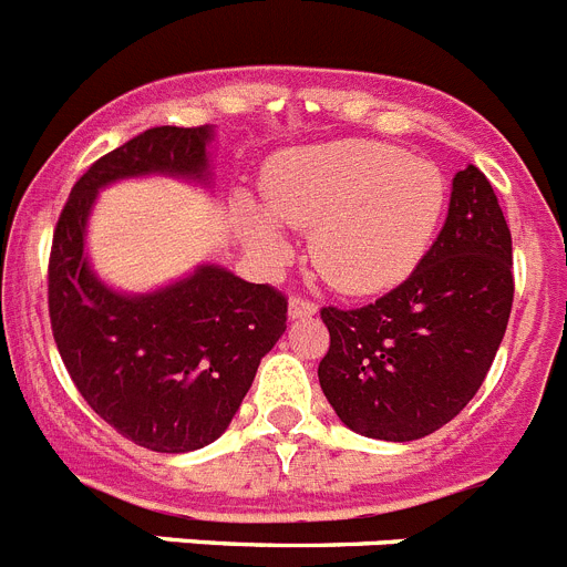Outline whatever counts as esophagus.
Wrapping results in <instances>:
<instances>
[{
    "label": "esophagus",
    "instance_id": "34e87169",
    "mask_svg": "<svg viewBox=\"0 0 567 567\" xmlns=\"http://www.w3.org/2000/svg\"><path fill=\"white\" fill-rule=\"evenodd\" d=\"M312 315H318V303H312V300H307V298H300V295L289 298V318L303 320V318H312Z\"/></svg>",
    "mask_w": 567,
    "mask_h": 567
}]
</instances>
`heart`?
Listing matches in <instances>:
<instances>
[{"label": "heart", "instance_id": "heart-1", "mask_svg": "<svg viewBox=\"0 0 567 567\" xmlns=\"http://www.w3.org/2000/svg\"><path fill=\"white\" fill-rule=\"evenodd\" d=\"M264 208L240 207L247 244L284 264L280 227L309 233L315 269L346 295L389 289L417 269L449 207V184L425 158L365 138L278 155L260 178Z\"/></svg>", "mask_w": 567, "mask_h": 567}]
</instances>
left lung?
<instances>
[{"label": "left lung", "mask_w": 567, "mask_h": 567, "mask_svg": "<svg viewBox=\"0 0 567 567\" xmlns=\"http://www.w3.org/2000/svg\"><path fill=\"white\" fill-rule=\"evenodd\" d=\"M511 303V229L491 182L468 164L454 175L437 240L400 287L360 309H320L329 329L320 389L363 437H425L477 394Z\"/></svg>", "instance_id": "obj_1"}]
</instances>
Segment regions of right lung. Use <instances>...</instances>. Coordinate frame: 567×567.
Segmentation results:
<instances>
[{"label": "right lung", "instance_id": "add662e5", "mask_svg": "<svg viewBox=\"0 0 567 567\" xmlns=\"http://www.w3.org/2000/svg\"><path fill=\"white\" fill-rule=\"evenodd\" d=\"M213 127H153L102 155L70 189L48 267L53 340L87 405L150 452L184 454L227 432L260 358L287 332V298L204 264L147 295L110 289L90 269L99 189L138 175L209 182Z\"/></svg>", "mask_w": 567, "mask_h": 567}]
</instances>
